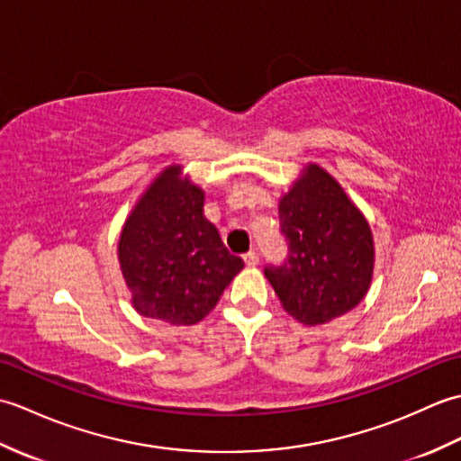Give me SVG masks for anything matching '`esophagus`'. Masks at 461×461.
I'll return each instance as SVG.
<instances>
[{
	"mask_svg": "<svg viewBox=\"0 0 461 461\" xmlns=\"http://www.w3.org/2000/svg\"><path fill=\"white\" fill-rule=\"evenodd\" d=\"M243 261H246V266L256 267L259 263V253L258 251H248L246 256H243Z\"/></svg>",
	"mask_w": 461,
	"mask_h": 461,
	"instance_id": "1",
	"label": "esophagus"
}]
</instances>
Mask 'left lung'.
I'll return each mask as SVG.
<instances>
[{"label": "left lung", "instance_id": "8db88e82", "mask_svg": "<svg viewBox=\"0 0 461 461\" xmlns=\"http://www.w3.org/2000/svg\"><path fill=\"white\" fill-rule=\"evenodd\" d=\"M287 259L266 277L283 309L303 325H322L365 299L375 267L372 233L330 176L311 164L279 202Z\"/></svg>", "mask_w": 461, "mask_h": 461}]
</instances>
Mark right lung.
<instances>
[{"instance_id": "right-lung-1", "label": "right lung", "mask_w": 461, "mask_h": 461, "mask_svg": "<svg viewBox=\"0 0 461 461\" xmlns=\"http://www.w3.org/2000/svg\"><path fill=\"white\" fill-rule=\"evenodd\" d=\"M170 166L126 220L119 259L132 305L144 317L195 325L243 269L203 218V192Z\"/></svg>"}]
</instances>
